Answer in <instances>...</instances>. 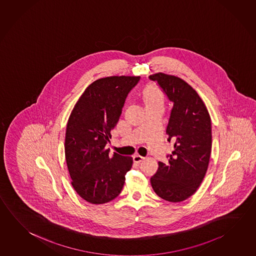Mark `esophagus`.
<instances>
[{"label":"esophagus","instance_id":"1","mask_svg":"<svg viewBox=\"0 0 256 256\" xmlns=\"http://www.w3.org/2000/svg\"><path fill=\"white\" fill-rule=\"evenodd\" d=\"M133 160H134V162H143L144 160V157L141 156L139 154H136V156H133Z\"/></svg>","mask_w":256,"mask_h":256}]
</instances>
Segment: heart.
<instances>
[{
	"label": "heart",
	"mask_w": 256,
	"mask_h": 256,
	"mask_svg": "<svg viewBox=\"0 0 256 256\" xmlns=\"http://www.w3.org/2000/svg\"><path fill=\"white\" fill-rule=\"evenodd\" d=\"M144 99L146 105L152 104H162V102L160 90L154 86H149L146 88V90H144Z\"/></svg>",
	"instance_id": "heart-1"
}]
</instances>
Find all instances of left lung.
<instances>
[{
	"instance_id": "obj_1",
	"label": "left lung",
	"mask_w": 256,
	"mask_h": 256,
	"mask_svg": "<svg viewBox=\"0 0 256 256\" xmlns=\"http://www.w3.org/2000/svg\"><path fill=\"white\" fill-rule=\"evenodd\" d=\"M156 82L172 102L166 133L174 142L168 164L159 162L150 182L164 200L180 202L194 193L205 177L212 146L208 112L197 92L179 77L158 72L149 76Z\"/></svg>"
}]
</instances>
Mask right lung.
Returning a JSON list of instances; mask_svg holds the SVG:
<instances>
[{
  "label": "right lung",
  "instance_id": "add662e5",
  "mask_svg": "<svg viewBox=\"0 0 256 256\" xmlns=\"http://www.w3.org/2000/svg\"><path fill=\"white\" fill-rule=\"evenodd\" d=\"M140 76H110L94 82L78 100L68 120L64 154L72 185L92 204L112 202L122 192L132 157L106 144L117 125L128 94Z\"/></svg>",
  "mask_w": 256,
  "mask_h": 256
}]
</instances>
